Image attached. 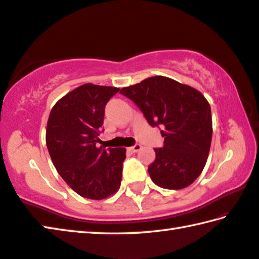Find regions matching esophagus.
<instances>
[{
  "instance_id": "obj_1",
  "label": "esophagus",
  "mask_w": 259,
  "mask_h": 259,
  "mask_svg": "<svg viewBox=\"0 0 259 259\" xmlns=\"http://www.w3.org/2000/svg\"><path fill=\"white\" fill-rule=\"evenodd\" d=\"M140 148H142V146H140L139 144H136L133 146V147H130V150L134 153H137V152H139Z\"/></svg>"
}]
</instances>
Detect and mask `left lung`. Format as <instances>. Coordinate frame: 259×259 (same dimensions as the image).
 Instances as JSON below:
<instances>
[{
  "label": "left lung",
  "mask_w": 259,
  "mask_h": 259,
  "mask_svg": "<svg viewBox=\"0 0 259 259\" xmlns=\"http://www.w3.org/2000/svg\"><path fill=\"white\" fill-rule=\"evenodd\" d=\"M152 126H161L162 148L148 166L154 183L179 190L190 186L207 162L213 123L207 100L188 84L163 76L122 88Z\"/></svg>",
  "instance_id": "8db88e82"
}]
</instances>
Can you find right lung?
Listing matches in <instances>:
<instances>
[{
	"instance_id": "right-lung-1",
	"label": "right lung",
	"mask_w": 259,
	"mask_h": 259,
	"mask_svg": "<svg viewBox=\"0 0 259 259\" xmlns=\"http://www.w3.org/2000/svg\"><path fill=\"white\" fill-rule=\"evenodd\" d=\"M120 89L84 83L52 109L46 146L56 171L72 190L88 199H104L117 191L125 148L96 147L106 103Z\"/></svg>"
}]
</instances>
